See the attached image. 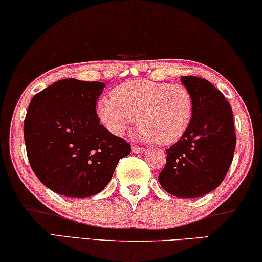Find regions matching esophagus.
Listing matches in <instances>:
<instances>
[{
	"label": "esophagus",
	"instance_id": "1",
	"mask_svg": "<svg viewBox=\"0 0 262 262\" xmlns=\"http://www.w3.org/2000/svg\"><path fill=\"white\" fill-rule=\"evenodd\" d=\"M132 151H133L134 154H139V152H144L145 148L144 147H140V146H137V145H134V146H132Z\"/></svg>",
	"mask_w": 262,
	"mask_h": 262
}]
</instances>
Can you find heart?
I'll list each match as a JSON object with an SVG mask.
<instances>
[{"mask_svg":"<svg viewBox=\"0 0 262 262\" xmlns=\"http://www.w3.org/2000/svg\"><path fill=\"white\" fill-rule=\"evenodd\" d=\"M193 108V98L184 84L140 79L116 87L112 98L98 102L97 114L112 134H124L137 118L142 138L155 144L169 145L186 134Z\"/></svg>","mask_w":262,"mask_h":262,"instance_id":"heart-1","label":"heart"}]
</instances>
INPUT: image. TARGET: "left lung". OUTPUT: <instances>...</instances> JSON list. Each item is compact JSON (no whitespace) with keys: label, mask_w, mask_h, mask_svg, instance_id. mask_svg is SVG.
<instances>
[{"label":"left lung","mask_w":262,"mask_h":262,"mask_svg":"<svg viewBox=\"0 0 262 262\" xmlns=\"http://www.w3.org/2000/svg\"><path fill=\"white\" fill-rule=\"evenodd\" d=\"M193 98V117L186 134L167 151L158 175L173 196L193 198L209 193L226 177L236 148L233 112L224 94L207 79L184 76Z\"/></svg>","instance_id":"obj_1"}]
</instances>
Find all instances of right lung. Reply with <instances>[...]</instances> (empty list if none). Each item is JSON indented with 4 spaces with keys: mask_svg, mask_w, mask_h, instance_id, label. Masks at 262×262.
<instances>
[{
    "mask_svg": "<svg viewBox=\"0 0 262 262\" xmlns=\"http://www.w3.org/2000/svg\"><path fill=\"white\" fill-rule=\"evenodd\" d=\"M101 82L66 78L30 101L24 140L30 165L43 185L68 197L104 190L130 144L100 124L97 100Z\"/></svg>",
    "mask_w": 262,
    "mask_h": 262,
    "instance_id": "1",
    "label": "right lung"
}]
</instances>
